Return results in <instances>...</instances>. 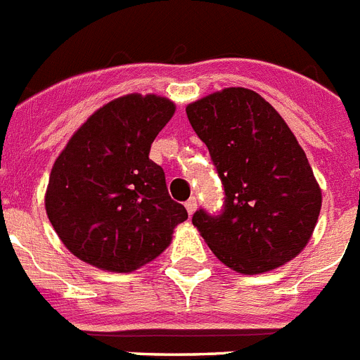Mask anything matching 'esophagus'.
<instances>
[{
  "instance_id": "esophagus-1",
  "label": "esophagus",
  "mask_w": 360,
  "mask_h": 360,
  "mask_svg": "<svg viewBox=\"0 0 360 360\" xmlns=\"http://www.w3.org/2000/svg\"><path fill=\"white\" fill-rule=\"evenodd\" d=\"M184 206H186V210H188V214L192 215L193 212L198 210V199H195V198H190L188 201L184 202Z\"/></svg>"
}]
</instances>
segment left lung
Returning <instances> with one entry per match:
<instances>
[{"instance_id":"obj_1","label":"left lung","mask_w":360,"mask_h":360,"mask_svg":"<svg viewBox=\"0 0 360 360\" xmlns=\"http://www.w3.org/2000/svg\"><path fill=\"white\" fill-rule=\"evenodd\" d=\"M224 186L221 214L192 223L215 257L245 275L283 266L308 245L321 212V188L304 150L257 92L230 86L186 106Z\"/></svg>"}]
</instances>
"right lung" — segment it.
I'll list each match as a JSON object with an SVG mask.
<instances>
[{"instance_id":"obj_1","label":"right lung","mask_w":360,"mask_h":360,"mask_svg":"<svg viewBox=\"0 0 360 360\" xmlns=\"http://www.w3.org/2000/svg\"><path fill=\"white\" fill-rule=\"evenodd\" d=\"M176 105L128 94L94 112L56 159L45 208L59 239L81 261L127 274L154 261L188 219L170 198L150 146Z\"/></svg>"}]
</instances>
